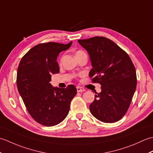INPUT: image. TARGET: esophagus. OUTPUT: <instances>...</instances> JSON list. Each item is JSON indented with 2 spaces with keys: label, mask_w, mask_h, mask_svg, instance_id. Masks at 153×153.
Wrapping results in <instances>:
<instances>
[{
  "label": "esophagus",
  "mask_w": 153,
  "mask_h": 153,
  "mask_svg": "<svg viewBox=\"0 0 153 153\" xmlns=\"http://www.w3.org/2000/svg\"><path fill=\"white\" fill-rule=\"evenodd\" d=\"M85 89L83 88V87H77V92H83L85 91Z\"/></svg>",
  "instance_id": "esophagus-1"
}]
</instances>
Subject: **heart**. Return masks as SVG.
I'll list each match as a JSON object with an SVG mask.
<instances>
[{
  "label": "heart",
  "mask_w": 153,
  "mask_h": 153,
  "mask_svg": "<svg viewBox=\"0 0 153 153\" xmlns=\"http://www.w3.org/2000/svg\"><path fill=\"white\" fill-rule=\"evenodd\" d=\"M84 53V52H83V51H81V50L77 51H76V56H77V55H78V54H81V53Z\"/></svg>",
  "instance_id": "obj_1"
}]
</instances>
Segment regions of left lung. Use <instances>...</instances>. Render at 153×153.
Masks as SVG:
<instances>
[{
  "mask_svg": "<svg viewBox=\"0 0 153 153\" xmlns=\"http://www.w3.org/2000/svg\"><path fill=\"white\" fill-rule=\"evenodd\" d=\"M78 43L88 52L93 68L89 77L101 85L89 105L100 121L114 123L122 119L130 105L137 85L134 64L126 52L108 38L93 37Z\"/></svg>",
  "mask_w": 153,
  "mask_h": 153,
  "instance_id": "obj_1",
  "label": "left lung"
}]
</instances>
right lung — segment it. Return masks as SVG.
<instances>
[{
  "instance_id": "add662e5",
  "label": "right lung",
  "mask_w": 153,
  "mask_h": 153,
  "mask_svg": "<svg viewBox=\"0 0 153 153\" xmlns=\"http://www.w3.org/2000/svg\"><path fill=\"white\" fill-rule=\"evenodd\" d=\"M71 43L38 44L19 62L16 77L19 93L30 116L43 126H53L62 122L77 93L73 85L60 89L50 83L51 75L60 71L56 62L58 54L69 48Z\"/></svg>"
}]
</instances>
